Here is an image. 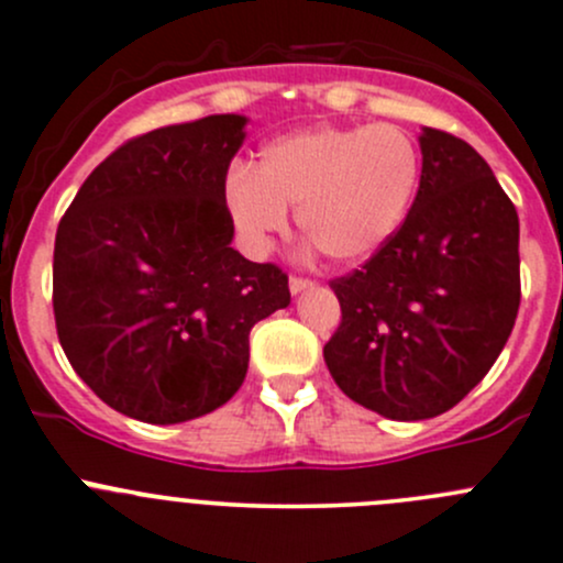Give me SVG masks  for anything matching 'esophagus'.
Wrapping results in <instances>:
<instances>
[{
	"label": "esophagus",
	"mask_w": 563,
	"mask_h": 563,
	"mask_svg": "<svg viewBox=\"0 0 563 563\" xmlns=\"http://www.w3.org/2000/svg\"><path fill=\"white\" fill-rule=\"evenodd\" d=\"M311 287H313L311 279H300V276H289V292H292V295L306 292V289H311Z\"/></svg>",
	"instance_id": "obj_1"
}]
</instances>
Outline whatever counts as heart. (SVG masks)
I'll return each instance as SVG.
<instances>
[{
  "label": "heart",
  "instance_id": "b5f03b06",
  "mask_svg": "<svg viewBox=\"0 0 563 563\" xmlns=\"http://www.w3.org/2000/svg\"><path fill=\"white\" fill-rule=\"evenodd\" d=\"M419 183L421 153L397 125H311L263 144L255 172L231 168L222 198L255 255L287 231V209H298L303 235L335 263L356 265L395 239Z\"/></svg>",
  "mask_w": 563,
  "mask_h": 563
}]
</instances>
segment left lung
<instances>
[{"instance_id":"obj_1","label":"left lung","mask_w":563,"mask_h":563,"mask_svg":"<svg viewBox=\"0 0 563 563\" xmlns=\"http://www.w3.org/2000/svg\"><path fill=\"white\" fill-rule=\"evenodd\" d=\"M421 183L395 239L330 284L341 324L324 346L346 397L384 419L445 413L492 371L521 303L518 214L462 139L421 129Z\"/></svg>"}]
</instances>
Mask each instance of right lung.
Segmentation results:
<instances>
[{
  "mask_svg": "<svg viewBox=\"0 0 563 563\" xmlns=\"http://www.w3.org/2000/svg\"><path fill=\"white\" fill-rule=\"evenodd\" d=\"M244 114L131 139L90 172L58 222V341L96 395L144 424L225 405L250 367V330L289 306L287 274L233 250L228 166Z\"/></svg>",
  "mask_w": 563,
  "mask_h": 563,
  "instance_id": "add662e5",
  "label": "right lung"
}]
</instances>
